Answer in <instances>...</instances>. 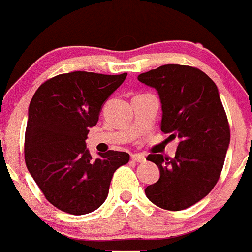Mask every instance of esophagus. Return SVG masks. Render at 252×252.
<instances>
[{
	"mask_svg": "<svg viewBox=\"0 0 252 252\" xmlns=\"http://www.w3.org/2000/svg\"><path fill=\"white\" fill-rule=\"evenodd\" d=\"M131 160L135 162H144L145 161V157H144V155H140V154H132V155H131Z\"/></svg>",
	"mask_w": 252,
	"mask_h": 252,
	"instance_id": "1",
	"label": "esophagus"
}]
</instances>
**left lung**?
Listing matches in <instances>:
<instances>
[{
  "mask_svg": "<svg viewBox=\"0 0 252 252\" xmlns=\"http://www.w3.org/2000/svg\"><path fill=\"white\" fill-rule=\"evenodd\" d=\"M158 91L162 132L179 139L174 158L149 154L160 170L145 194L155 206L182 211L193 206L217 184L230 144V125L217 86L201 69L166 64L137 77Z\"/></svg>",
  "mask_w": 252,
  "mask_h": 252,
  "instance_id": "obj_1",
  "label": "left lung"
}]
</instances>
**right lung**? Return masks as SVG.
I'll return each mask as SVG.
<instances>
[{
  "instance_id": "right-lung-1",
  "label": "right lung",
  "mask_w": 252,
  "mask_h": 252,
  "mask_svg": "<svg viewBox=\"0 0 252 252\" xmlns=\"http://www.w3.org/2000/svg\"><path fill=\"white\" fill-rule=\"evenodd\" d=\"M126 75H55L31 99L24 150L26 166L46 199L63 212L81 216L101 207L113 173L130 160L127 153L115 150L92 159L86 145L102 104Z\"/></svg>"
}]
</instances>
